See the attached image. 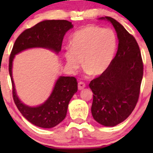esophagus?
<instances>
[{
	"label": "esophagus",
	"mask_w": 153,
	"mask_h": 153,
	"mask_svg": "<svg viewBox=\"0 0 153 153\" xmlns=\"http://www.w3.org/2000/svg\"><path fill=\"white\" fill-rule=\"evenodd\" d=\"M78 89H79V90H81V89H84V88L86 87V85H85V84H84V82L81 81V82L78 83Z\"/></svg>",
	"instance_id": "esophagus-1"
}]
</instances>
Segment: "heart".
<instances>
[{
  "instance_id": "b5f03b06",
  "label": "heart",
  "mask_w": 153,
  "mask_h": 153,
  "mask_svg": "<svg viewBox=\"0 0 153 153\" xmlns=\"http://www.w3.org/2000/svg\"><path fill=\"white\" fill-rule=\"evenodd\" d=\"M70 48L64 52L67 67L72 71L82 66L87 74L101 75L112 64L117 47L113 31L96 26H86L74 32Z\"/></svg>"
}]
</instances>
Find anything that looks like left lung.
Returning a JSON list of instances; mask_svg holds the SVG:
<instances>
[{"label":"left lung","instance_id":"obj_1","mask_svg":"<svg viewBox=\"0 0 153 153\" xmlns=\"http://www.w3.org/2000/svg\"><path fill=\"white\" fill-rule=\"evenodd\" d=\"M112 24L118 39V51L104 74L91 81L93 92L94 119L104 126L123 122L135 109L143 78V62L139 47L132 35L111 17H102Z\"/></svg>","mask_w":153,"mask_h":153}]
</instances>
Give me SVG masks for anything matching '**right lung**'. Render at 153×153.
Returning <instances> with one entry per match:
<instances>
[{"label": "right lung", "instance_id": "add662e5", "mask_svg": "<svg viewBox=\"0 0 153 153\" xmlns=\"http://www.w3.org/2000/svg\"><path fill=\"white\" fill-rule=\"evenodd\" d=\"M72 27V23L66 20L41 21L18 36L11 52L9 72L15 104L27 121L39 127L52 128L65 118L69 101L78 91L76 78L60 76L47 101L39 106H30L24 104L17 95L12 78V62L17 54L32 48H44L58 54L66 32Z\"/></svg>", "mask_w": 153, "mask_h": 153}]
</instances>
